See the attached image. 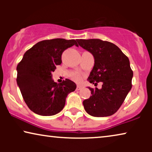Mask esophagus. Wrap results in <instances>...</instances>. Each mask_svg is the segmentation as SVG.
Listing matches in <instances>:
<instances>
[{
    "label": "esophagus",
    "instance_id": "34e87169",
    "mask_svg": "<svg viewBox=\"0 0 152 152\" xmlns=\"http://www.w3.org/2000/svg\"><path fill=\"white\" fill-rule=\"evenodd\" d=\"M81 89H82V86H77V88H76L77 91H80V90H81Z\"/></svg>",
    "mask_w": 152,
    "mask_h": 152
}]
</instances>
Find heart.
<instances>
[{"label":"heart","instance_id":"1","mask_svg":"<svg viewBox=\"0 0 152 152\" xmlns=\"http://www.w3.org/2000/svg\"><path fill=\"white\" fill-rule=\"evenodd\" d=\"M74 80H75L76 82H81V81H82V77H81L80 75L76 74V75H74Z\"/></svg>","mask_w":152,"mask_h":152}]
</instances>
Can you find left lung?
Wrapping results in <instances>:
<instances>
[{
  "label": "left lung",
  "mask_w": 152,
  "mask_h": 152,
  "mask_svg": "<svg viewBox=\"0 0 152 152\" xmlns=\"http://www.w3.org/2000/svg\"><path fill=\"white\" fill-rule=\"evenodd\" d=\"M78 44L92 54L95 64L88 81L101 89L92 88L91 97L83 102L84 109L94 117H107L119 109L132 87L133 71L129 58L119 48L98 39H77Z\"/></svg>",
  "instance_id": "obj_1"
}]
</instances>
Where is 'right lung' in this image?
I'll use <instances>...</instances> for the list:
<instances>
[{"label":"right lung","instance_id":"1","mask_svg":"<svg viewBox=\"0 0 152 152\" xmlns=\"http://www.w3.org/2000/svg\"><path fill=\"white\" fill-rule=\"evenodd\" d=\"M74 45L78 46L74 39L39 41L18 63L16 82L25 102L34 113L43 116L59 113L67 95L76 89L75 83L68 79L57 84L52 78L56 66L61 64L63 52Z\"/></svg>","mask_w":152,"mask_h":152}]
</instances>
